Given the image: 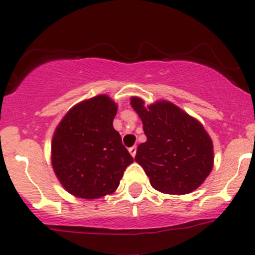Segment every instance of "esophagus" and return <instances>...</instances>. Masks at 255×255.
I'll return each instance as SVG.
<instances>
[{
    "mask_svg": "<svg viewBox=\"0 0 255 255\" xmlns=\"http://www.w3.org/2000/svg\"><path fill=\"white\" fill-rule=\"evenodd\" d=\"M128 150H129L130 155L135 156V153H137V148H135V145H134V146H130V148L128 149Z\"/></svg>",
    "mask_w": 255,
    "mask_h": 255,
    "instance_id": "esophagus-1",
    "label": "esophagus"
}]
</instances>
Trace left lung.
Masks as SVG:
<instances>
[{
  "instance_id": "1",
  "label": "left lung",
  "mask_w": 255,
  "mask_h": 255,
  "mask_svg": "<svg viewBox=\"0 0 255 255\" xmlns=\"http://www.w3.org/2000/svg\"><path fill=\"white\" fill-rule=\"evenodd\" d=\"M143 122L146 142L138 145L135 161L150 185L165 194L184 195L196 190L213 166V145L201 123L170 102L149 107L130 99Z\"/></svg>"
}]
</instances>
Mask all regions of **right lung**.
Masks as SVG:
<instances>
[{"label": "right lung", "mask_w": 255, "mask_h": 255, "mask_svg": "<svg viewBox=\"0 0 255 255\" xmlns=\"http://www.w3.org/2000/svg\"><path fill=\"white\" fill-rule=\"evenodd\" d=\"M117 106L106 95L76 105L56 128L51 143V164L61 185L81 199L112 194L133 158L113 118Z\"/></svg>", "instance_id": "right-lung-1"}]
</instances>
